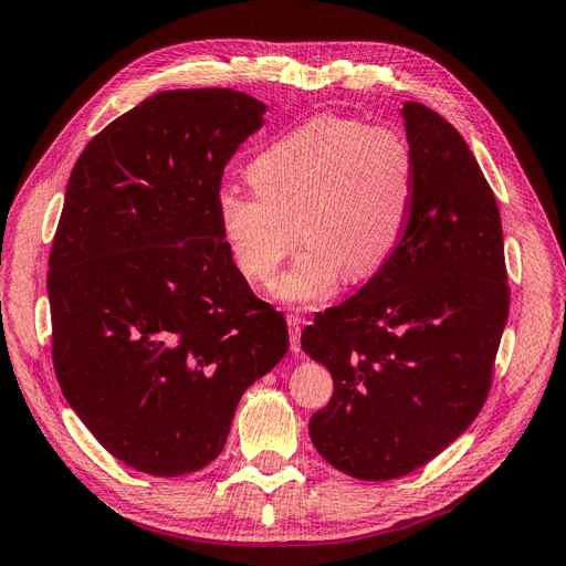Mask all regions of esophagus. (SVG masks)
I'll list each match as a JSON object with an SVG mask.
<instances>
[{
    "instance_id": "obj_1",
    "label": "esophagus",
    "mask_w": 566,
    "mask_h": 566,
    "mask_svg": "<svg viewBox=\"0 0 566 566\" xmlns=\"http://www.w3.org/2000/svg\"><path fill=\"white\" fill-rule=\"evenodd\" d=\"M287 328H290V349L295 354L302 352V318L295 314H287Z\"/></svg>"
}]
</instances>
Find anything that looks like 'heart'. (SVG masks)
Returning a JSON list of instances; mask_svg holds the SVG:
<instances>
[{"mask_svg": "<svg viewBox=\"0 0 566 566\" xmlns=\"http://www.w3.org/2000/svg\"><path fill=\"white\" fill-rule=\"evenodd\" d=\"M248 179L252 191L224 186L214 198L233 266L248 281L266 283L300 238L302 250L271 295L314 310L345 276L368 281L399 250L416 205L418 165L397 129L318 117L269 144L250 163Z\"/></svg>", "mask_w": 566, "mask_h": 566, "instance_id": "heart-1", "label": "heart"}]
</instances>
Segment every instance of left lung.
I'll list each match as a JSON object with an SVG mask.
<instances>
[{"label": "left lung", "instance_id": "1", "mask_svg": "<svg viewBox=\"0 0 566 566\" xmlns=\"http://www.w3.org/2000/svg\"><path fill=\"white\" fill-rule=\"evenodd\" d=\"M401 117L418 165L403 241L302 333V349L335 382L310 420L314 447L364 482L413 472L468 430L510 306L499 205L470 146L418 101H406Z\"/></svg>", "mask_w": 566, "mask_h": 566}]
</instances>
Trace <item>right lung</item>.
Instances as JSON below:
<instances>
[{
  "label": "right lung",
  "mask_w": 566,
  "mask_h": 566,
  "mask_svg": "<svg viewBox=\"0 0 566 566\" xmlns=\"http://www.w3.org/2000/svg\"><path fill=\"white\" fill-rule=\"evenodd\" d=\"M264 115L243 92H160L94 136L67 179L46 276L56 378L101 447L153 476L210 465L245 389L290 347L214 214Z\"/></svg>",
  "instance_id": "add662e5"
}]
</instances>
